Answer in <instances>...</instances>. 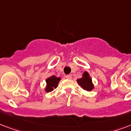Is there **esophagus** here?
Masks as SVG:
<instances>
[{"label": "esophagus", "mask_w": 131, "mask_h": 131, "mask_svg": "<svg viewBox=\"0 0 131 131\" xmlns=\"http://www.w3.org/2000/svg\"><path fill=\"white\" fill-rule=\"evenodd\" d=\"M66 78H67V79H69V80H70V79H71L72 78V76L71 75H66Z\"/></svg>", "instance_id": "1"}]
</instances>
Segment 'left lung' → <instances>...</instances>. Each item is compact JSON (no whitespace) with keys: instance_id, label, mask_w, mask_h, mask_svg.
I'll list each match as a JSON object with an SVG mask.
<instances>
[{"instance_id":"left-lung-1","label":"left lung","mask_w":131,"mask_h":131,"mask_svg":"<svg viewBox=\"0 0 131 131\" xmlns=\"http://www.w3.org/2000/svg\"><path fill=\"white\" fill-rule=\"evenodd\" d=\"M78 84L82 87L84 90L87 91H91L93 89V84L92 83V79L89 77V74L87 72H84L83 77L77 80Z\"/></svg>"}]
</instances>
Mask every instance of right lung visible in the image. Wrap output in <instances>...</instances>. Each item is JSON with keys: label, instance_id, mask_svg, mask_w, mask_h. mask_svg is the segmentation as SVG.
<instances>
[{"label": "right lung", "instance_id": "1", "mask_svg": "<svg viewBox=\"0 0 131 131\" xmlns=\"http://www.w3.org/2000/svg\"><path fill=\"white\" fill-rule=\"evenodd\" d=\"M60 80V78H57L56 76L53 75L49 78L48 79L46 80V83H47V88H46V92H49L52 91L53 90V88H56L57 87L58 84V82Z\"/></svg>", "mask_w": 131, "mask_h": 131}]
</instances>
